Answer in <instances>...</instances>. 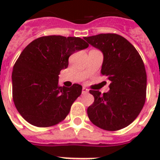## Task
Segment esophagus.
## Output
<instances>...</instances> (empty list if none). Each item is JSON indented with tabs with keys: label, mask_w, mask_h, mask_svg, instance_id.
<instances>
[{
	"label": "esophagus",
	"mask_w": 160,
	"mask_h": 160,
	"mask_svg": "<svg viewBox=\"0 0 160 160\" xmlns=\"http://www.w3.org/2000/svg\"><path fill=\"white\" fill-rule=\"evenodd\" d=\"M88 91H89V90H88L86 87H83L82 88V94H84V95H85V94H87Z\"/></svg>",
	"instance_id": "obj_1"
}]
</instances>
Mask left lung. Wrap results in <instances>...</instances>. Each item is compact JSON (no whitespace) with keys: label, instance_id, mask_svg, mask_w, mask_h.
Returning <instances> with one entry per match:
<instances>
[{"label":"left lung","instance_id":"obj_1","mask_svg":"<svg viewBox=\"0 0 160 160\" xmlns=\"http://www.w3.org/2000/svg\"><path fill=\"white\" fill-rule=\"evenodd\" d=\"M104 55L101 74L110 81L109 90L101 94L90 90L95 101L87 114L93 124L108 131L131 124L144 107L147 75L139 52L129 41L117 34H99L84 37Z\"/></svg>","mask_w":160,"mask_h":160}]
</instances>
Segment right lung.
<instances>
[{
  "label": "right lung",
  "mask_w": 160,
  "mask_h": 160,
  "mask_svg": "<svg viewBox=\"0 0 160 160\" xmlns=\"http://www.w3.org/2000/svg\"><path fill=\"white\" fill-rule=\"evenodd\" d=\"M89 45L80 37L42 36L21 52L12 71V97L18 112L37 127L59 124L82 91L78 84L70 88L59 85L60 70L66 69L69 57Z\"/></svg>",
  "instance_id": "1"
}]
</instances>
